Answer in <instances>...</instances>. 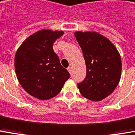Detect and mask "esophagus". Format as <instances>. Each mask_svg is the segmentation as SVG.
<instances>
[{
  "instance_id": "esophagus-1",
  "label": "esophagus",
  "mask_w": 135,
  "mask_h": 135,
  "mask_svg": "<svg viewBox=\"0 0 135 135\" xmlns=\"http://www.w3.org/2000/svg\"><path fill=\"white\" fill-rule=\"evenodd\" d=\"M68 70L69 73H71V70H72V68H71V67H68Z\"/></svg>"
}]
</instances>
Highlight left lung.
<instances>
[{
	"label": "left lung",
	"mask_w": 135,
	"mask_h": 135,
	"mask_svg": "<svg viewBox=\"0 0 135 135\" xmlns=\"http://www.w3.org/2000/svg\"><path fill=\"white\" fill-rule=\"evenodd\" d=\"M81 48L87 74L78 84L81 94L91 101H100L112 93L121 75V59L108 39L96 32L74 33Z\"/></svg>",
	"instance_id": "obj_1"
}]
</instances>
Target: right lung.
<instances>
[{"label": "right lung", "instance_id": "1", "mask_svg": "<svg viewBox=\"0 0 135 135\" xmlns=\"http://www.w3.org/2000/svg\"><path fill=\"white\" fill-rule=\"evenodd\" d=\"M63 34L62 31H39L23 42L15 54V68L20 85L40 100L59 94L70 78L53 49L54 42Z\"/></svg>", "mask_w": 135, "mask_h": 135}]
</instances>
